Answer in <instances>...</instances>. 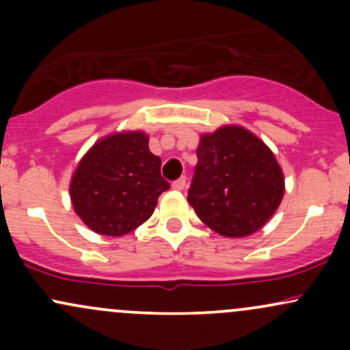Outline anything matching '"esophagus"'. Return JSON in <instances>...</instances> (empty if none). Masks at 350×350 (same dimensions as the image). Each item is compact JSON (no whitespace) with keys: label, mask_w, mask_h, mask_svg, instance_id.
<instances>
[{"label":"esophagus","mask_w":350,"mask_h":350,"mask_svg":"<svg viewBox=\"0 0 350 350\" xmlns=\"http://www.w3.org/2000/svg\"><path fill=\"white\" fill-rule=\"evenodd\" d=\"M184 187H186V178H179L178 180L172 183V189L174 191H184Z\"/></svg>","instance_id":"1"}]
</instances>
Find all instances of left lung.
I'll return each instance as SVG.
<instances>
[{
  "instance_id": "1",
  "label": "left lung",
  "mask_w": 350,
  "mask_h": 350,
  "mask_svg": "<svg viewBox=\"0 0 350 350\" xmlns=\"http://www.w3.org/2000/svg\"><path fill=\"white\" fill-rule=\"evenodd\" d=\"M283 194V170L258 136L239 124L200 135L187 202L208 228L228 239L255 234Z\"/></svg>"
}]
</instances>
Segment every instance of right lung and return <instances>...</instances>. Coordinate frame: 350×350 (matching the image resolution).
Here are the masks:
<instances>
[{
  "instance_id": "obj_1",
  "label": "right lung",
  "mask_w": 350,
  "mask_h": 350,
  "mask_svg": "<svg viewBox=\"0 0 350 350\" xmlns=\"http://www.w3.org/2000/svg\"><path fill=\"white\" fill-rule=\"evenodd\" d=\"M139 130L100 138L82 156L69 184L75 214L98 235L133 232L154 212L170 183L161 178V158L150 151Z\"/></svg>"
}]
</instances>
